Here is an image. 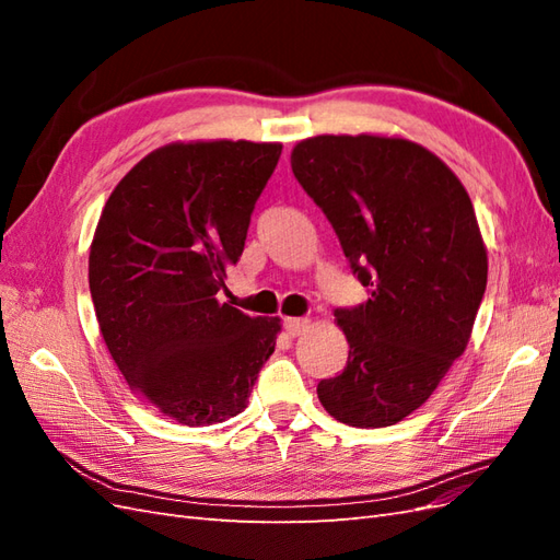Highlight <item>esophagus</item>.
Masks as SVG:
<instances>
[{
    "mask_svg": "<svg viewBox=\"0 0 560 560\" xmlns=\"http://www.w3.org/2000/svg\"><path fill=\"white\" fill-rule=\"evenodd\" d=\"M283 329L289 331V337H301L311 329V319L307 317H287L283 319Z\"/></svg>",
    "mask_w": 560,
    "mask_h": 560,
    "instance_id": "1",
    "label": "esophagus"
}]
</instances>
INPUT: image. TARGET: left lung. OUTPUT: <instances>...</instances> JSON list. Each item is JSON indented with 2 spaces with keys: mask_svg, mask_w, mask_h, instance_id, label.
<instances>
[{
  "mask_svg": "<svg viewBox=\"0 0 560 560\" xmlns=\"http://www.w3.org/2000/svg\"><path fill=\"white\" fill-rule=\"evenodd\" d=\"M291 168L371 293L335 311L349 361L319 380L317 397L341 423H397L433 395L471 337L489 279L471 199L435 153L399 137L303 139Z\"/></svg>",
  "mask_w": 560,
  "mask_h": 560,
  "instance_id": "1",
  "label": "left lung"
}]
</instances>
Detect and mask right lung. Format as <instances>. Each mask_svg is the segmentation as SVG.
<instances>
[{
  "label": "right lung",
  "mask_w": 560,
  "mask_h": 560,
  "mask_svg": "<svg viewBox=\"0 0 560 560\" xmlns=\"http://www.w3.org/2000/svg\"><path fill=\"white\" fill-rule=\"evenodd\" d=\"M281 144L175 141L141 159L108 197L89 255L101 335L127 385L183 425L247 407L279 317L221 303L255 201Z\"/></svg>",
  "instance_id": "add662e5"
}]
</instances>
